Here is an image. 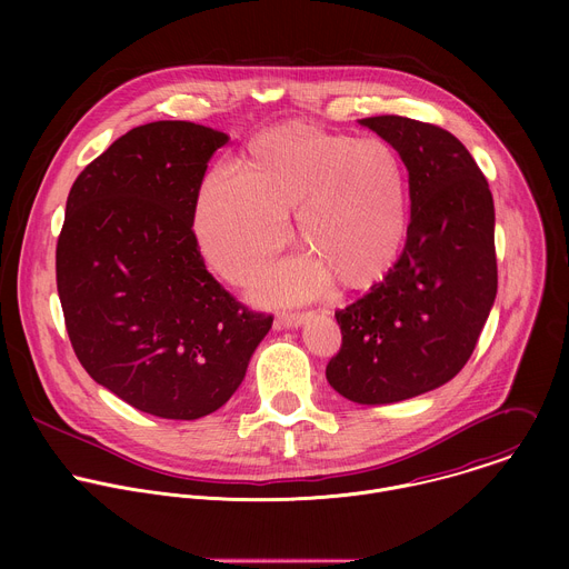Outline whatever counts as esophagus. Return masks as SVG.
Instances as JSON below:
<instances>
[{
    "mask_svg": "<svg viewBox=\"0 0 569 569\" xmlns=\"http://www.w3.org/2000/svg\"><path fill=\"white\" fill-rule=\"evenodd\" d=\"M306 319H308V312H281V315H277L274 327L277 329H299Z\"/></svg>",
    "mask_w": 569,
    "mask_h": 569,
    "instance_id": "34e87169",
    "label": "esophagus"
}]
</instances>
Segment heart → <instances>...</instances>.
<instances>
[{
	"mask_svg": "<svg viewBox=\"0 0 569 569\" xmlns=\"http://www.w3.org/2000/svg\"><path fill=\"white\" fill-rule=\"evenodd\" d=\"M297 209L310 254L259 283L272 301L308 299L331 274L349 288L380 279L408 231V171L380 137H349L312 123L257 134L240 171H211L196 200V236L207 261L231 283L254 279L288 242Z\"/></svg>",
	"mask_w": 569,
	"mask_h": 569,
	"instance_id": "1",
	"label": "heart"
}]
</instances>
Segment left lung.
Here are the masks:
<instances>
[{
    "label": "left lung",
    "mask_w": 569,
    "mask_h": 569,
    "mask_svg": "<svg viewBox=\"0 0 569 569\" xmlns=\"http://www.w3.org/2000/svg\"><path fill=\"white\" fill-rule=\"evenodd\" d=\"M360 123L400 152L412 213L393 268L336 310L342 347L327 380L353 402L385 405L446 385L472 356L498 292L496 209L472 154L448 130L396 114Z\"/></svg>",
    "instance_id": "left-lung-1"
}]
</instances>
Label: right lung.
<instances>
[{
	"label": "right lung",
	"mask_w": 569,
	"mask_h": 569,
	"mask_svg": "<svg viewBox=\"0 0 569 569\" xmlns=\"http://www.w3.org/2000/svg\"><path fill=\"white\" fill-rule=\"evenodd\" d=\"M227 139L191 121L132 128L67 198L56 281L73 353L159 419L222 408L272 327L211 277L193 233L207 161Z\"/></svg>",
	"instance_id": "1"
}]
</instances>
